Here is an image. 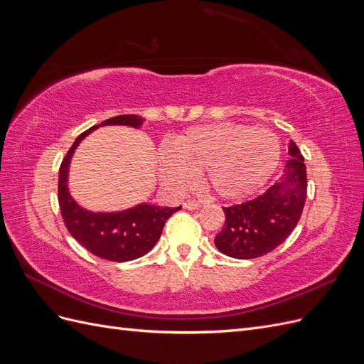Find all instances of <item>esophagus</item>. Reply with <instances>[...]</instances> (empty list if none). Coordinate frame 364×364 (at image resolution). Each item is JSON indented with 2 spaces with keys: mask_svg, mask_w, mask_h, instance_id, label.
<instances>
[{
  "mask_svg": "<svg viewBox=\"0 0 364 364\" xmlns=\"http://www.w3.org/2000/svg\"><path fill=\"white\" fill-rule=\"evenodd\" d=\"M183 208H185V209H190V211H196V209L200 208V203L196 202V200H186V202L183 203Z\"/></svg>",
  "mask_w": 364,
  "mask_h": 364,
  "instance_id": "obj_1",
  "label": "esophagus"
}]
</instances>
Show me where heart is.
<instances>
[{
  "instance_id": "b5f03b06",
  "label": "heart",
  "mask_w": 364,
  "mask_h": 364,
  "mask_svg": "<svg viewBox=\"0 0 364 364\" xmlns=\"http://www.w3.org/2000/svg\"><path fill=\"white\" fill-rule=\"evenodd\" d=\"M281 144L274 132L237 123L191 127L158 156L164 183L176 193L194 185L205 171L206 185L226 200L255 194L278 168Z\"/></svg>"
}]
</instances>
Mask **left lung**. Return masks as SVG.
Here are the masks:
<instances>
[{
	"label": "left lung",
	"mask_w": 364,
	"mask_h": 364,
	"mask_svg": "<svg viewBox=\"0 0 364 364\" xmlns=\"http://www.w3.org/2000/svg\"><path fill=\"white\" fill-rule=\"evenodd\" d=\"M282 178L257 199L223 208L225 226L214 243L237 259L259 258L284 243L302 215L306 197L304 156L293 141Z\"/></svg>",
	"instance_id": "obj_1"
}]
</instances>
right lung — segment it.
<instances>
[{
    "label": "right lung",
    "instance_id": "obj_1",
    "mask_svg": "<svg viewBox=\"0 0 364 364\" xmlns=\"http://www.w3.org/2000/svg\"><path fill=\"white\" fill-rule=\"evenodd\" d=\"M144 118L139 115H118L92 126L77 136L59 168V206L63 223L79 243L103 259L124 262L136 259L150 252L161 237L167 220L179 211L178 208H161L139 203L117 213H92L77 203L68 190L71 158L82 139L102 126H129L139 129Z\"/></svg>",
    "mask_w": 364,
    "mask_h": 364
}]
</instances>
